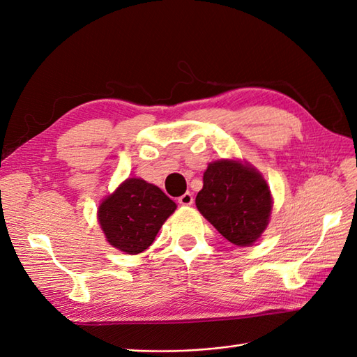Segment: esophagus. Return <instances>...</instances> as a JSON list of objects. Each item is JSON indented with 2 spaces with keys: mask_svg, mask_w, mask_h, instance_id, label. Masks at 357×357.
Here are the masks:
<instances>
[{
  "mask_svg": "<svg viewBox=\"0 0 357 357\" xmlns=\"http://www.w3.org/2000/svg\"><path fill=\"white\" fill-rule=\"evenodd\" d=\"M193 201H195V199H193V195H192V193H188V192L178 197V202H179L181 205H192V204H193Z\"/></svg>",
  "mask_w": 357,
  "mask_h": 357,
  "instance_id": "1",
  "label": "esophagus"
}]
</instances>
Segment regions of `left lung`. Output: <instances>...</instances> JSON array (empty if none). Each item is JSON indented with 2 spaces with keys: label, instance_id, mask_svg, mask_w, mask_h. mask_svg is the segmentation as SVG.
Segmentation results:
<instances>
[{
  "label": "left lung",
  "instance_id": "left-lung-1",
  "mask_svg": "<svg viewBox=\"0 0 357 357\" xmlns=\"http://www.w3.org/2000/svg\"><path fill=\"white\" fill-rule=\"evenodd\" d=\"M196 206L219 233L237 246H250L266 229L272 196L252 165L233 160L210 162Z\"/></svg>",
  "mask_w": 357,
  "mask_h": 357
}]
</instances>
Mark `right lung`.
<instances>
[{"label": "right lung", "instance_id": "add662e5", "mask_svg": "<svg viewBox=\"0 0 357 357\" xmlns=\"http://www.w3.org/2000/svg\"><path fill=\"white\" fill-rule=\"evenodd\" d=\"M176 204L161 188L141 178H128L98 206L106 240L126 254H139L153 243Z\"/></svg>", "mask_w": 357, "mask_h": 357}]
</instances>
